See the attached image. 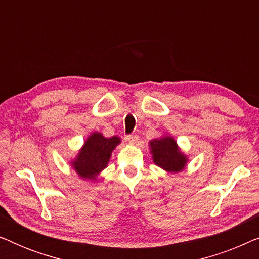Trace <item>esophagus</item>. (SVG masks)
<instances>
[{
	"instance_id": "34e87169",
	"label": "esophagus",
	"mask_w": 259,
	"mask_h": 259,
	"mask_svg": "<svg viewBox=\"0 0 259 259\" xmlns=\"http://www.w3.org/2000/svg\"><path fill=\"white\" fill-rule=\"evenodd\" d=\"M138 138H139V137H138L137 134H130V136L126 137V139L128 140L131 144H136L138 141Z\"/></svg>"
}]
</instances>
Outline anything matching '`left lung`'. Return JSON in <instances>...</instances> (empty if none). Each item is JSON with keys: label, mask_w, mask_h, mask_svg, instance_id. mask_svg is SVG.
I'll list each match as a JSON object with an SVG mask.
<instances>
[{"label": "left lung", "mask_w": 259, "mask_h": 259, "mask_svg": "<svg viewBox=\"0 0 259 259\" xmlns=\"http://www.w3.org/2000/svg\"><path fill=\"white\" fill-rule=\"evenodd\" d=\"M148 144L153 162L166 172L178 173L186 167L189 158L180 151L175 138L169 134L151 140Z\"/></svg>", "instance_id": "1"}]
</instances>
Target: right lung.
Wrapping results in <instances>:
<instances>
[{"label":"right lung","instance_id":"1","mask_svg":"<svg viewBox=\"0 0 259 259\" xmlns=\"http://www.w3.org/2000/svg\"><path fill=\"white\" fill-rule=\"evenodd\" d=\"M120 143L119 137L106 138L100 132H93L84 140L70 165L81 179L97 180L102 169L107 167L112 152Z\"/></svg>","mask_w":259,"mask_h":259}]
</instances>
